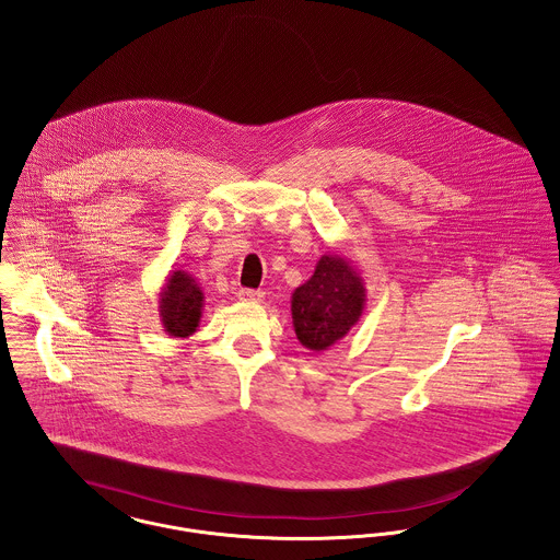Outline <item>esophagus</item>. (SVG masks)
I'll use <instances>...</instances> for the list:
<instances>
[{"label": "esophagus", "instance_id": "1", "mask_svg": "<svg viewBox=\"0 0 560 560\" xmlns=\"http://www.w3.org/2000/svg\"><path fill=\"white\" fill-rule=\"evenodd\" d=\"M262 298V290H247V288L238 290V300H243V302H260Z\"/></svg>", "mask_w": 560, "mask_h": 560}]
</instances>
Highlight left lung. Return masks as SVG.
<instances>
[{
  "label": "left lung",
  "instance_id": "1",
  "mask_svg": "<svg viewBox=\"0 0 560 560\" xmlns=\"http://www.w3.org/2000/svg\"><path fill=\"white\" fill-rule=\"evenodd\" d=\"M365 288L358 268L338 254H326L313 277L292 294L298 340L311 351H326L345 338L363 313Z\"/></svg>",
  "mask_w": 560,
  "mask_h": 560
}]
</instances>
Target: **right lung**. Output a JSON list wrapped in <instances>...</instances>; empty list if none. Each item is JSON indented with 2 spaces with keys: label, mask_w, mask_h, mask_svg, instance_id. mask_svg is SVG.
I'll use <instances>...</instances> for the list:
<instances>
[{
  "label": "right lung",
  "mask_w": 560,
  "mask_h": 560,
  "mask_svg": "<svg viewBox=\"0 0 560 560\" xmlns=\"http://www.w3.org/2000/svg\"><path fill=\"white\" fill-rule=\"evenodd\" d=\"M202 298V290L198 288L195 277H190L186 270H175L166 277L159 311L168 336L186 338L197 331Z\"/></svg>",
  "instance_id": "right-lung-1"
}]
</instances>
